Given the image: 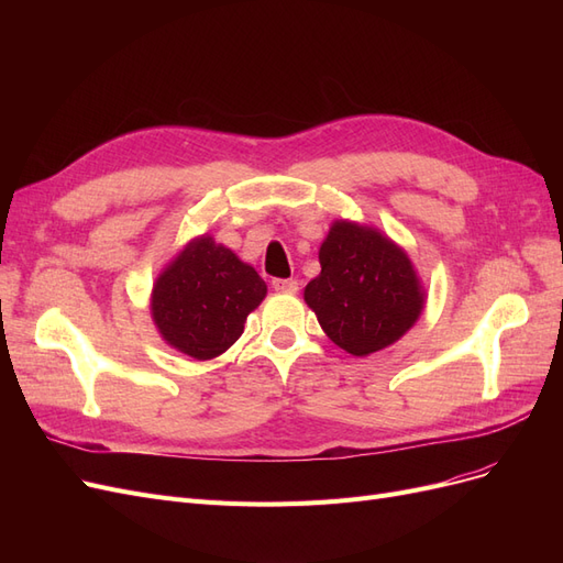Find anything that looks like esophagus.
<instances>
[{
    "label": "esophagus",
    "instance_id": "obj_1",
    "mask_svg": "<svg viewBox=\"0 0 563 563\" xmlns=\"http://www.w3.org/2000/svg\"><path fill=\"white\" fill-rule=\"evenodd\" d=\"M272 288L279 294H296L298 282L296 279H272Z\"/></svg>",
    "mask_w": 563,
    "mask_h": 563
}]
</instances>
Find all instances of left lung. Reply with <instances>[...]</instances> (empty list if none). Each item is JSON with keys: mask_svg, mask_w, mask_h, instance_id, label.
Segmentation results:
<instances>
[{"mask_svg": "<svg viewBox=\"0 0 563 563\" xmlns=\"http://www.w3.org/2000/svg\"><path fill=\"white\" fill-rule=\"evenodd\" d=\"M319 263V277L305 286V302L338 347L366 356L397 343L418 321L424 288L413 263L376 228L335 220Z\"/></svg>", "mask_w": 563, "mask_h": 563, "instance_id": "obj_1", "label": "left lung"}]
</instances>
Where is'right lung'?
<instances>
[{
    "label": "right lung",
    "mask_w": 563,
    "mask_h": 563,
    "mask_svg": "<svg viewBox=\"0 0 563 563\" xmlns=\"http://www.w3.org/2000/svg\"><path fill=\"white\" fill-rule=\"evenodd\" d=\"M267 284L251 265L203 234L164 267L152 288V319L168 345L207 362L244 333Z\"/></svg>",
    "instance_id": "1"
}]
</instances>
